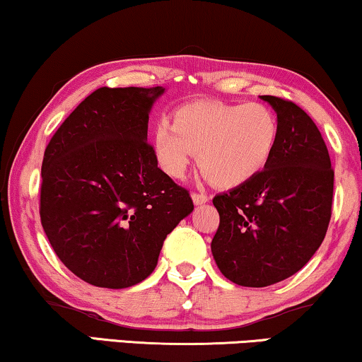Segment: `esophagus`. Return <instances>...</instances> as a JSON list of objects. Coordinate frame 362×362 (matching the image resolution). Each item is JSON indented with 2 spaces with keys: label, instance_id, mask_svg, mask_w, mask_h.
Masks as SVG:
<instances>
[{
  "label": "esophagus",
  "instance_id": "1",
  "mask_svg": "<svg viewBox=\"0 0 362 362\" xmlns=\"http://www.w3.org/2000/svg\"><path fill=\"white\" fill-rule=\"evenodd\" d=\"M192 200L195 205H203V203H206L210 198H208V195H205V193H197L193 192L192 193Z\"/></svg>",
  "mask_w": 362,
  "mask_h": 362
}]
</instances>
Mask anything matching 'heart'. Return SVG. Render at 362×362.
Listing matches in <instances>:
<instances>
[{"mask_svg":"<svg viewBox=\"0 0 362 362\" xmlns=\"http://www.w3.org/2000/svg\"><path fill=\"white\" fill-rule=\"evenodd\" d=\"M281 137L276 111L264 103L197 101L160 121L154 147L162 169L182 179L198 154V167L221 188L239 187L266 169Z\"/></svg>","mask_w":362,"mask_h":362,"instance_id":"obj_1","label":"heart"}]
</instances>
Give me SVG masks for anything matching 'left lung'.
Wrapping results in <instances>:
<instances>
[{
	"mask_svg": "<svg viewBox=\"0 0 362 362\" xmlns=\"http://www.w3.org/2000/svg\"><path fill=\"white\" fill-rule=\"evenodd\" d=\"M261 98L281 121L276 152L261 174L213 198L220 213L213 257L243 287H267L298 272L332 218L334 172L322 132L293 101Z\"/></svg>",
	"mask_w": 362,
	"mask_h": 362,
	"instance_id": "8db88e82",
	"label": "left lung"
}]
</instances>
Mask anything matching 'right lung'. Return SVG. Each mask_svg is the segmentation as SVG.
Here are the masks:
<instances>
[{
	"mask_svg": "<svg viewBox=\"0 0 362 362\" xmlns=\"http://www.w3.org/2000/svg\"><path fill=\"white\" fill-rule=\"evenodd\" d=\"M156 88L95 90L45 147L40 223L64 266L95 287L149 277L167 234L193 210L147 142Z\"/></svg>",
	"mask_w": 362,
	"mask_h": 362,
	"instance_id": "add662e5",
	"label": "right lung"
}]
</instances>
